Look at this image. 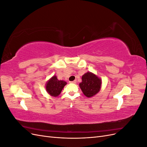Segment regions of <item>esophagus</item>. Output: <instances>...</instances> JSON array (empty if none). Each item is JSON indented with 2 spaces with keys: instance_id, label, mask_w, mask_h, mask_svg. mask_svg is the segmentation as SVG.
I'll list each match as a JSON object with an SVG mask.
<instances>
[{
  "instance_id": "esophagus-1",
  "label": "esophagus",
  "mask_w": 147,
  "mask_h": 147,
  "mask_svg": "<svg viewBox=\"0 0 147 147\" xmlns=\"http://www.w3.org/2000/svg\"><path fill=\"white\" fill-rule=\"evenodd\" d=\"M70 83H77V80H74L73 82H70Z\"/></svg>"
}]
</instances>
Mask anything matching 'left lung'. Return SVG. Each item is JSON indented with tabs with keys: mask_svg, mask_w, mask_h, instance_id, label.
Returning a JSON list of instances; mask_svg holds the SVG:
<instances>
[{
	"mask_svg": "<svg viewBox=\"0 0 147 147\" xmlns=\"http://www.w3.org/2000/svg\"><path fill=\"white\" fill-rule=\"evenodd\" d=\"M82 82L79 84L81 90L86 97L90 98L96 95L101 88L102 80L91 72L84 74L82 77Z\"/></svg>",
	"mask_w": 147,
	"mask_h": 147,
	"instance_id": "1",
	"label": "left lung"
}]
</instances>
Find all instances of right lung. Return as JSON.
Listing matches in <instances>:
<instances>
[{"instance_id":"obj_1","label":"right lung","mask_w":147,"mask_h":147,"mask_svg":"<svg viewBox=\"0 0 147 147\" xmlns=\"http://www.w3.org/2000/svg\"><path fill=\"white\" fill-rule=\"evenodd\" d=\"M67 84V82L64 80H59L56 75L53 76L48 80L45 84V89L49 94L53 97H57Z\"/></svg>"}]
</instances>
